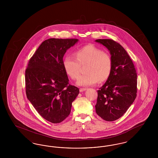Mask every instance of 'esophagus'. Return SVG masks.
Segmentation results:
<instances>
[{
  "mask_svg": "<svg viewBox=\"0 0 158 158\" xmlns=\"http://www.w3.org/2000/svg\"><path fill=\"white\" fill-rule=\"evenodd\" d=\"M85 90H86V89H85V88H80V89H79L80 92H81Z\"/></svg>",
  "mask_w": 158,
  "mask_h": 158,
  "instance_id": "1",
  "label": "esophagus"
}]
</instances>
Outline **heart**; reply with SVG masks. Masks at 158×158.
Here are the masks:
<instances>
[{"mask_svg": "<svg viewBox=\"0 0 158 158\" xmlns=\"http://www.w3.org/2000/svg\"><path fill=\"white\" fill-rule=\"evenodd\" d=\"M75 57L66 56L63 60V67L72 79L78 78L81 73V66H85L86 74L81 76L77 85L89 86L98 82L105 81L111 74L113 60L109 53L95 45L89 44L77 50Z\"/></svg>", "mask_w": 158, "mask_h": 158, "instance_id": "1", "label": "heart"}]
</instances>
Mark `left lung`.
<instances>
[{
  "mask_svg": "<svg viewBox=\"0 0 158 158\" xmlns=\"http://www.w3.org/2000/svg\"><path fill=\"white\" fill-rule=\"evenodd\" d=\"M110 52L113 60L111 74L98 92L96 113L107 121L122 117L137 96V73L133 61L125 49L111 39L95 40Z\"/></svg>",
  "mask_w": 158,
  "mask_h": 158,
  "instance_id": "1",
  "label": "left lung"
}]
</instances>
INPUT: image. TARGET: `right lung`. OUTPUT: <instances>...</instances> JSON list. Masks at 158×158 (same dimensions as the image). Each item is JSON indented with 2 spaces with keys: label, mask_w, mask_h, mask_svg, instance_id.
Returning a JSON list of instances; mask_svg holds the SVG:
<instances>
[{
  "label": "right lung",
  "mask_w": 158,
  "mask_h": 158,
  "mask_svg": "<svg viewBox=\"0 0 158 158\" xmlns=\"http://www.w3.org/2000/svg\"><path fill=\"white\" fill-rule=\"evenodd\" d=\"M76 38H50L31 57L25 70L27 98L46 120L59 123L70 114L79 89L69 83L63 58Z\"/></svg>",
  "instance_id": "obj_1"
}]
</instances>
